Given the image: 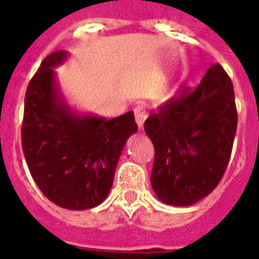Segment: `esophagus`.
Returning <instances> with one entry per match:
<instances>
[{"label":"esophagus","mask_w":259,"mask_h":259,"mask_svg":"<svg viewBox=\"0 0 259 259\" xmlns=\"http://www.w3.org/2000/svg\"><path fill=\"white\" fill-rule=\"evenodd\" d=\"M135 119H136V123L137 125H139V128L141 130V128L144 127V122H145V119H146L145 110H144L141 106L135 107Z\"/></svg>","instance_id":"esophagus-1"}]
</instances>
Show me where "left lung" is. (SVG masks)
Instances as JSON below:
<instances>
[{
  "instance_id": "obj_1",
  "label": "left lung",
  "mask_w": 259,
  "mask_h": 259,
  "mask_svg": "<svg viewBox=\"0 0 259 259\" xmlns=\"http://www.w3.org/2000/svg\"><path fill=\"white\" fill-rule=\"evenodd\" d=\"M154 145L150 183L157 197L189 206L211 193L224 175L237 128L235 92L219 63L210 66L197 88L178 97L145 120Z\"/></svg>"
}]
</instances>
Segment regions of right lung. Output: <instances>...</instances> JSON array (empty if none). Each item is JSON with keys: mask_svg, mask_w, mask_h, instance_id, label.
I'll return each mask as SVG.
<instances>
[{"mask_svg": "<svg viewBox=\"0 0 259 259\" xmlns=\"http://www.w3.org/2000/svg\"><path fill=\"white\" fill-rule=\"evenodd\" d=\"M66 58L65 50L53 52L29 81L22 146L32 178L52 202L87 210L107 197L120 153L137 124L134 111L110 120L75 114L63 100L54 72Z\"/></svg>", "mask_w": 259, "mask_h": 259, "instance_id": "1", "label": "right lung"}]
</instances>
